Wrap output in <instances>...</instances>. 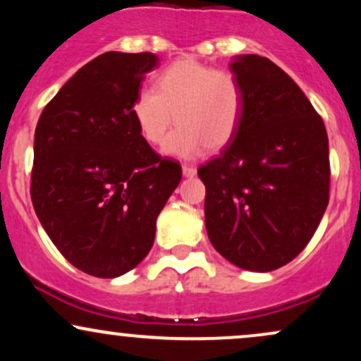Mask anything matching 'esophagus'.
Wrapping results in <instances>:
<instances>
[{
  "label": "esophagus",
  "mask_w": 361,
  "mask_h": 361,
  "mask_svg": "<svg viewBox=\"0 0 361 361\" xmlns=\"http://www.w3.org/2000/svg\"><path fill=\"white\" fill-rule=\"evenodd\" d=\"M183 176H186V178H193L195 175H197V168H193V166H188V164H183Z\"/></svg>",
  "instance_id": "esophagus-1"
}]
</instances>
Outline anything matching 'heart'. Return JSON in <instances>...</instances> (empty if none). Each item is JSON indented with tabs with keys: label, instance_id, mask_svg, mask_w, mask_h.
I'll return each instance as SVG.
<instances>
[{
	"label": "heart",
	"instance_id": "obj_1",
	"mask_svg": "<svg viewBox=\"0 0 361 361\" xmlns=\"http://www.w3.org/2000/svg\"><path fill=\"white\" fill-rule=\"evenodd\" d=\"M130 114L151 146L163 142L176 118L164 152L192 159L204 147L217 152L233 142L243 122L244 90L233 73L181 57L157 76L156 88L137 91Z\"/></svg>",
	"mask_w": 361,
	"mask_h": 361
}]
</instances>
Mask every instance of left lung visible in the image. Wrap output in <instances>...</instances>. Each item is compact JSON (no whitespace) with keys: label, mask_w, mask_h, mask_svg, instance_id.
I'll return each instance as SVG.
<instances>
[{"label":"left lung","mask_w":361,"mask_h":361,"mask_svg":"<svg viewBox=\"0 0 361 361\" xmlns=\"http://www.w3.org/2000/svg\"><path fill=\"white\" fill-rule=\"evenodd\" d=\"M244 90L233 142L198 168L205 227L227 261L271 271L307 246L329 202V142L304 91L267 57L235 56Z\"/></svg>","instance_id":"left-lung-1"}]
</instances>
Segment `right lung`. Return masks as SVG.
I'll use <instances>...</instances> for the list:
<instances>
[{"instance_id":"add662e5","label":"right lung","mask_w":361,"mask_h":361,"mask_svg":"<svg viewBox=\"0 0 361 361\" xmlns=\"http://www.w3.org/2000/svg\"><path fill=\"white\" fill-rule=\"evenodd\" d=\"M151 52H105L45 105L35 128L32 204L78 270L115 279L151 251L156 219L181 180L139 134L130 106L156 68Z\"/></svg>"}]
</instances>
